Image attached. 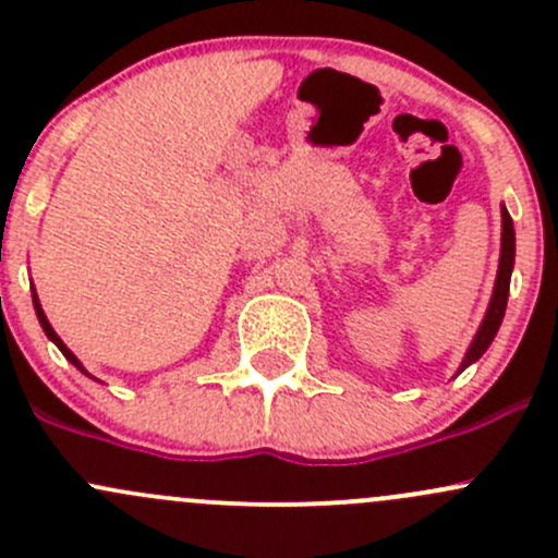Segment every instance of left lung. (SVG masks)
<instances>
[{
	"label": "left lung",
	"instance_id": "left-lung-1",
	"mask_svg": "<svg viewBox=\"0 0 558 558\" xmlns=\"http://www.w3.org/2000/svg\"><path fill=\"white\" fill-rule=\"evenodd\" d=\"M502 213V247H499V267H497V280H494V291L492 300H488L486 315H483L481 326H477L475 337H472L470 348H466L464 359H461L459 369L456 375L464 373L470 364H475L483 353L488 351V345L497 337L499 326H502L505 311H508V294H510V275H513V264H515V229H513V218H510L508 207H499Z\"/></svg>",
	"mask_w": 558,
	"mask_h": 558
}]
</instances>
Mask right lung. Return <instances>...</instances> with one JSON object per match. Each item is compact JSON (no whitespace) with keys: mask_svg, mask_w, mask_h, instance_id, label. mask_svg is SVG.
Segmentation results:
<instances>
[{"mask_svg":"<svg viewBox=\"0 0 558 558\" xmlns=\"http://www.w3.org/2000/svg\"><path fill=\"white\" fill-rule=\"evenodd\" d=\"M32 302H35V313H37V320H39V326H43V331H45V335H48V340H50V342H53V345H56V348H59V351H61V353H64V359H66V362H70V364H75V367H77V369H81V373H83V375H88V369H86V367H83V364H81V359H77V356H75V353H72V351H70V348H66V345H64V340H61V337H59V335H56V331H53V326H50L48 315H45V311H43V305H39V296H37L35 286H32ZM88 378H94V375H88ZM94 380H97V378H94Z\"/></svg>","mask_w":558,"mask_h":558,"instance_id":"1","label":"right lung"}]
</instances>
